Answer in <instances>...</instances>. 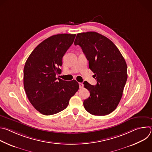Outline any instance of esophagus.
Returning <instances> with one entry per match:
<instances>
[{
    "instance_id": "esophagus-1",
    "label": "esophagus",
    "mask_w": 152,
    "mask_h": 152,
    "mask_svg": "<svg viewBox=\"0 0 152 152\" xmlns=\"http://www.w3.org/2000/svg\"><path fill=\"white\" fill-rule=\"evenodd\" d=\"M79 85L80 88H82L83 87V84L82 83H79Z\"/></svg>"
}]
</instances>
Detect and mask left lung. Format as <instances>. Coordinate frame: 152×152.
I'll return each instance as SVG.
<instances>
[{"label": "left lung", "mask_w": 152, "mask_h": 152, "mask_svg": "<svg viewBox=\"0 0 152 152\" xmlns=\"http://www.w3.org/2000/svg\"><path fill=\"white\" fill-rule=\"evenodd\" d=\"M74 44L82 48L97 79L95 86L83 83L90 93L83 101L85 109L94 115L110 114L118 106L127 79L125 59L110 39L96 32L77 34Z\"/></svg>", "instance_id": "left-lung-1"}]
</instances>
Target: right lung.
<instances>
[{"label":"right lung","instance_id":"add662e5","mask_svg":"<svg viewBox=\"0 0 152 152\" xmlns=\"http://www.w3.org/2000/svg\"><path fill=\"white\" fill-rule=\"evenodd\" d=\"M75 37L68 34L51 36L39 44L26 60L24 88L31 103L43 115H53L66 109L79 90L75 80L68 82L56 77L61 71L62 57Z\"/></svg>","mask_w":152,"mask_h":152}]
</instances>
